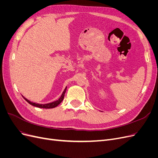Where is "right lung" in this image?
I'll list each match as a JSON object with an SVG mask.
<instances>
[{"mask_svg":"<svg viewBox=\"0 0 158 158\" xmlns=\"http://www.w3.org/2000/svg\"><path fill=\"white\" fill-rule=\"evenodd\" d=\"M66 88H67V86H66L64 89V90L63 91V94H62L61 96L59 98V99L58 100H56V101L55 102H53L52 103H46V104H40V103H33L31 101H30V100H28L27 99H26L25 97H23L22 95V97L23 98V99H24L26 101L29 103L30 105H31V106H35V107H40V108H44V109H51V108H55L56 107V106H58L59 105L63 102V100L64 99V94L66 93Z\"/></svg>","mask_w":158,"mask_h":158,"instance_id":"right-lung-1","label":"right lung"}]
</instances>
